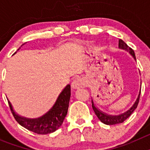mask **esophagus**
I'll return each instance as SVG.
<instances>
[{"label":"esophagus","instance_id":"34e87169","mask_svg":"<svg viewBox=\"0 0 150 150\" xmlns=\"http://www.w3.org/2000/svg\"><path fill=\"white\" fill-rule=\"evenodd\" d=\"M85 86L84 79H83L80 77L76 78V79H74V81H73L72 84H71V86H72V88H74V89L80 88L83 86Z\"/></svg>","mask_w":150,"mask_h":150}]
</instances>
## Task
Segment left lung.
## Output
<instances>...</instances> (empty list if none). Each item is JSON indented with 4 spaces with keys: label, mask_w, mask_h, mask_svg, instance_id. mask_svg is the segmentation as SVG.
Here are the masks:
<instances>
[{
    "label": "left lung",
    "mask_w": 150,
    "mask_h": 150,
    "mask_svg": "<svg viewBox=\"0 0 150 150\" xmlns=\"http://www.w3.org/2000/svg\"><path fill=\"white\" fill-rule=\"evenodd\" d=\"M119 47L120 49L122 50H125L128 51L131 55L133 56L134 59L136 60V57H135V54L134 50L132 48H130L129 46L125 43L122 40L120 39L119 40ZM140 89L139 91V95L137 96V100H135L134 104L132 105V107L130 108L128 110H127L126 112L121 113L120 115H116V116H112V115H108L105 112H104L103 111L100 110L99 109H98L95 105L94 104L93 100H91V103H92V108H93V110L95 111V115L98 116V118L99 119L101 122H103L104 124L106 125H116V124H120V123H122L125 120H126L128 117H129L132 114V112L135 110V109L137 108V105H138L139 103V99H140Z\"/></svg>",
    "instance_id": "left-lung-1"
}]
</instances>
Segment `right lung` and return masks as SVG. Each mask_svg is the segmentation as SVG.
I'll list each match as a JSON object with an SVG mask.
<instances>
[{"label":"right lung","mask_w":150,"mask_h":150,"mask_svg":"<svg viewBox=\"0 0 150 150\" xmlns=\"http://www.w3.org/2000/svg\"><path fill=\"white\" fill-rule=\"evenodd\" d=\"M70 98L71 86L67 85L59 95L53 107L44 115L36 119H29L19 116L13 110L11 103L9 100L8 103L12 113L18 124L38 134H47L55 132L62 125L67 113Z\"/></svg>","instance_id":"add662e5"}]
</instances>
